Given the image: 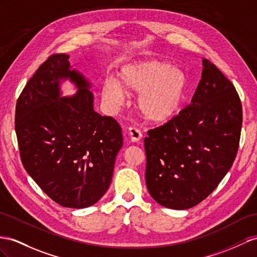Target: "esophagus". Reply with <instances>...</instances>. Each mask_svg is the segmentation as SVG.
Returning <instances> with one entry per match:
<instances>
[{
	"label": "esophagus",
	"instance_id": "34e87169",
	"mask_svg": "<svg viewBox=\"0 0 257 257\" xmlns=\"http://www.w3.org/2000/svg\"><path fill=\"white\" fill-rule=\"evenodd\" d=\"M128 135H129V138H130V141L131 142L140 141L141 138H142L141 131L139 129H137V128H129Z\"/></svg>",
	"mask_w": 257,
	"mask_h": 257
}]
</instances>
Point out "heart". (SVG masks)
<instances>
[{
    "label": "heart",
    "instance_id": "b5f03b06",
    "mask_svg": "<svg viewBox=\"0 0 257 257\" xmlns=\"http://www.w3.org/2000/svg\"><path fill=\"white\" fill-rule=\"evenodd\" d=\"M188 76L168 62L144 61L123 66L116 79L108 77L101 89L102 100L115 110L122 106L126 92L137 95V107L151 122L172 119L182 106L188 92Z\"/></svg>",
    "mask_w": 257,
    "mask_h": 257
}]
</instances>
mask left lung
I'll return each mask as SVG.
<instances>
[{"instance_id":"obj_1","label":"left lung","mask_w":257,"mask_h":257,"mask_svg":"<svg viewBox=\"0 0 257 257\" xmlns=\"http://www.w3.org/2000/svg\"><path fill=\"white\" fill-rule=\"evenodd\" d=\"M191 104L144 139L146 182L162 206L188 209L212 193L238 152L242 105L233 84L204 60Z\"/></svg>"}]
</instances>
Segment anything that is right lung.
<instances>
[{"label":"right lung","mask_w":257,"mask_h":257,"mask_svg":"<svg viewBox=\"0 0 257 257\" xmlns=\"http://www.w3.org/2000/svg\"><path fill=\"white\" fill-rule=\"evenodd\" d=\"M67 54L50 56L26 84L16 104L15 130L26 172L64 207L93 205L107 191L121 128L94 110L91 82ZM68 80L77 92L61 94Z\"/></svg>","instance_id":"obj_1"}]
</instances>
